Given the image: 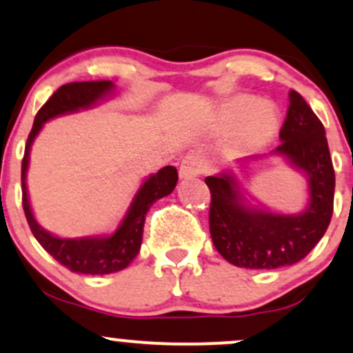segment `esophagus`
Wrapping results in <instances>:
<instances>
[{
    "mask_svg": "<svg viewBox=\"0 0 353 353\" xmlns=\"http://www.w3.org/2000/svg\"><path fill=\"white\" fill-rule=\"evenodd\" d=\"M204 168H205V161L202 159L201 154L189 152L188 156L182 159L179 174H181L182 179H192V177H196V176H199V174H202Z\"/></svg>",
    "mask_w": 353,
    "mask_h": 353,
    "instance_id": "34e87169",
    "label": "esophagus"
}]
</instances>
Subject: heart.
Listing matches in <instances>:
<instances>
[{
	"mask_svg": "<svg viewBox=\"0 0 353 353\" xmlns=\"http://www.w3.org/2000/svg\"><path fill=\"white\" fill-rule=\"evenodd\" d=\"M255 106H257V99L244 96V98H239L230 104L229 114L234 121H239L252 112ZM277 112L272 106H269V104L259 106L252 116L247 119L244 129H242V141L245 144L264 143L274 134L275 128H277Z\"/></svg>",
	"mask_w": 353,
	"mask_h": 353,
	"instance_id": "heart-1",
	"label": "heart"
}]
</instances>
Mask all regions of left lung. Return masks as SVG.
Listing matches in <instances>:
<instances>
[{"label": "left lung", "mask_w": 353, "mask_h": 353, "mask_svg": "<svg viewBox=\"0 0 353 353\" xmlns=\"http://www.w3.org/2000/svg\"><path fill=\"white\" fill-rule=\"evenodd\" d=\"M279 136L282 143L274 152L285 156L309 176V208L299 216L249 209L241 202L232 174L205 177L210 190V237L219 254L237 267L269 270L297 264L330 224L335 172L325 129L294 89Z\"/></svg>", "instance_id": "1"}]
</instances>
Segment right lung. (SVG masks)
I'll list each match as a JSON object with an SVG mask.
<instances>
[{
  "instance_id": "add662e5",
  "label": "right lung",
  "mask_w": 353,
  "mask_h": 353,
  "mask_svg": "<svg viewBox=\"0 0 353 353\" xmlns=\"http://www.w3.org/2000/svg\"><path fill=\"white\" fill-rule=\"evenodd\" d=\"M111 81H83V83H70L61 86L51 96L34 117L33 129L28 136L26 148L21 163V190L23 209L30 224L31 232L36 241L43 245L52 259L76 274L104 275L119 272L132 262L141 249L144 232L145 214L156 201L171 194L177 182V169L174 165H165L159 172L154 174L137 190L131 209L125 214L124 221L112 236L109 237H84V239H59L51 236L38 222L31 212L30 199L26 190V171L30 163V149L36 134L41 131L43 124L51 117L64 114V112L78 111L88 108L96 101L112 91Z\"/></svg>"
}]
</instances>
